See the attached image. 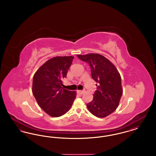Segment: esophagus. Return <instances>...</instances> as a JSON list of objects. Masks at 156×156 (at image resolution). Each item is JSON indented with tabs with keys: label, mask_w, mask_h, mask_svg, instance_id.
<instances>
[{
	"label": "esophagus",
	"mask_w": 156,
	"mask_h": 156,
	"mask_svg": "<svg viewBox=\"0 0 156 156\" xmlns=\"http://www.w3.org/2000/svg\"><path fill=\"white\" fill-rule=\"evenodd\" d=\"M76 92H77V93H78V94L82 95V94L83 93L84 91H83V90H78Z\"/></svg>",
	"instance_id": "34e87169"
}]
</instances>
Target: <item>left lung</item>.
I'll return each instance as SVG.
<instances>
[{"label": "left lung", "mask_w": 156, "mask_h": 156, "mask_svg": "<svg viewBox=\"0 0 156 156\" xmlns=\"http://www.w3.org/2000/svg\"><path fill=\"white\" fill-rule=\"evenodd\" d=\"M76 55L89 64L92 79L97 83L93 100L87 104V108L98 118L106 117L116 109L123 94L120 75L111 62L101 54Z\"/></svg>", "instance_id": "8db88e82"}]
</instances>
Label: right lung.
<instances>
[{"label": "right lung", "instance_id": "obj_1", "mask_svg": "<svg viewBox=\"0 0 156 156\" xmlns=\"http://www.w3.org/2000/svg\"><path fill=\"white\" fill-rule=\"evenodd\" d=\"M74 57H56L48 60L34 75L32 91L40 108L52 117H59L68 111L76 92L64 89L62 80Z\"/></svg>", "mask_w": 156, "mask_h": 156}]
</instances>
